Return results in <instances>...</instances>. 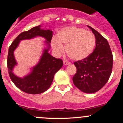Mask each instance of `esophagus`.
I'll use <instances>...</instances> for the list:
<instances>
[{
  "label": "esophagus",
  "mask_w": 123,
  "mask_h": 123,
  "mask_svg": "<svg viewBox=\"0 0 123 123\" xmlns=\"http://www.w3.org/2000/svg\"><path fill=\"white\" fill-rule=\"evenodd\" d=\"M63 64H64V65L67 66V65H69V64H70V62L66 61V60H64V61H63Z\"/></svg>",
  "instance_id": "1"
}]
</instances>
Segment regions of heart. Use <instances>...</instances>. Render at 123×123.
<instances>
[{
	"label": "heart",
	"instance_id": "obj_1",
	"mask_svg": "<svg viewBox=\"0 0 123 123\" xmlns=\"http://www.w3.org/2000/svg\"><path fill=\"white\" fill-rule=\"evenodd\" d=\"M62 43L66 45L67 54L74 60H82L92 53L96 44L94 34L90 31L76 27L62 29L57 34V39L53 38L51 45L57 54L64 51Z\"/></svg>",
	"mask_w": 123,
	"mask_h": 123
}]
</instances>
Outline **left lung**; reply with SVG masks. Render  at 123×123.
Returning <instances> with one entry per match:
<instances>
[{"instance_id": "left-lung-1", "label": "left lung", "mask_w": 123, "mask_h": 123, "mask_svg": "<svg viewBox=\"0 0 123 123\" xmlns=\"http://www.w3.org/2000/svg\"><path fill=\"white\" fill-rule=\"evenodd\" d=\"M96 38V47L86 59L75 62L76 72L73 77L74 85L81 92L94 93L106 84L112 69L113 56L107 40L92 27Z\"/></svg>"}]
</instances>
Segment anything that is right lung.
I'll list each match as a JSON object with an SVG mask.
<instances>
[{
  "mask_svg": "<svg viewBox=\"0 0 123 123\" xmlns=\"http://www.w3.org/2000/svg\"><path fill=\"white\" fill-rule=\"evenodd\" d=\"M40 36L46 39L42 55L38 63L31 68L30 73L23 78L17 76L13 70L17 62L14 56V51L18 46L20 41L31 39ZM53 37V31L50 29L44 30L41 25L20 33L9 47L8 51V64L9 76L14 84L23 92L28 94H37L47 91L50 87L55 73L63 66L61 59H55L48 51L50 49V43Z\"/></svg>",
  "mask_w": 123,
  "mask_h": 123,
  "instance_id": "add662e5",
  "label": "right lung"
}]
</instances>
